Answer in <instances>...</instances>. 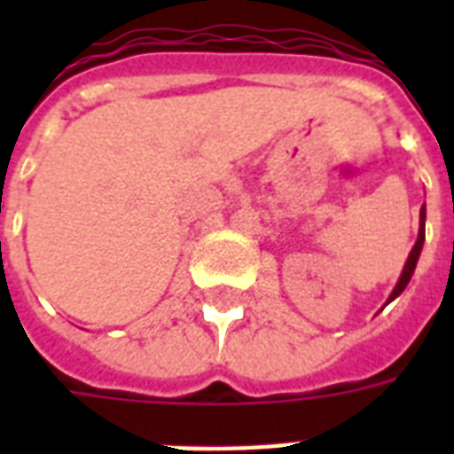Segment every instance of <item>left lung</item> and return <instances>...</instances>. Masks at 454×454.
I'll use <instances>...</instances> for the list:
<instances>
[{
    "mask_svg": "<svg viewBox=\"0 0 454 454\" xmlns=\"http://www.w3.org/2000/svg\"><path fill=\"white\" fill-rule=\"evenodd\" d=\"M419 216H422V226H419V238H417L415 247H412V252H410L408 262H405V269H403L401 280H398V285H395V290L391 292V297H388V301H394V299L398 297V294H401V292L405 290V287H408L410 278H412V273H415L417 259H419V252H422V245H424V219H427V212H424V207H422V212H419Z\"/></svg>",
    "mask_w": 454,
    "mask_h": 454,
    "instance_id": "1",
    "label": "left lung"
}]
</instances>
